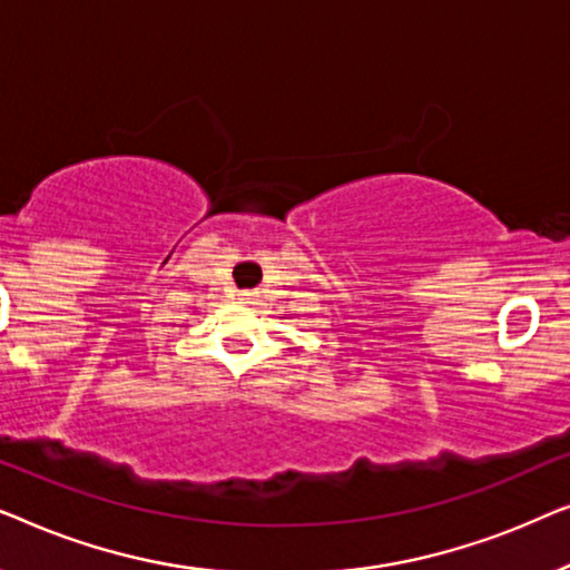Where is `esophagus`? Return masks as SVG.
<instances>
[{
    "label": "esophagus",
    "mask_w": 570,
    "mask_h": 570,
    "mask_svg": "<svg viewBox=\"0 0 570 570\" xmlns=\"http://www.w3.org/2000/svg\"><path fill=\"white\" fill-rule=\"evenodd\" d=\"M254 298H256V293H252V291L238 293V301H240V303H254Z\"/></svg>",
    "instance_id": "1"
}]
</instances>
